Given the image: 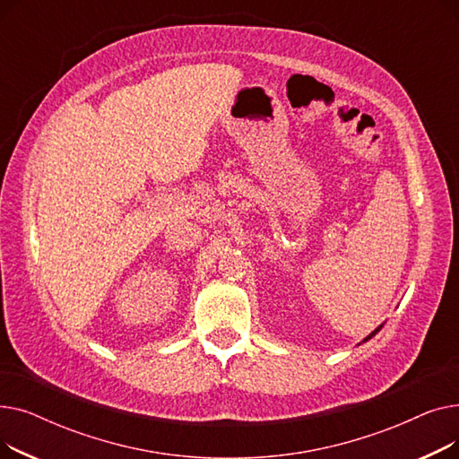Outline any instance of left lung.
I'll return each mask as SVG.
<instances>
[{
  "mask_svg": "<svg viewBox=\"0 0 459 459\" xmlns=\"http://www.w3.org/2000/svg\"><path fill=\"white\" fill-rule=\"evenodd\" d=\"M381 327H383V324H381V325H379V327H376V329H374V331H372V333H370V334H368V336H367V339H365V341H363V342H367V341H370V339H372V336H374V334H376V333H377V331H379V329H381Z\"/></svg>",
  "mask_w": 459,
  "mask_h": 459,
  "instance_id": "left-lung-1",
  "label": "left lung"
}]
</instances>
